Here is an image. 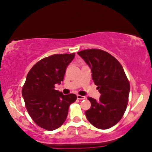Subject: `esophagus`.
Here are the masks:
<instances>
[{
	"instance_id": "1",
	"label": "esophagus",
	"mask_w": 152,
	"mask_h": 152,
	"mask_svg": "<svg viewBox=\"0 0 152 152\" xmlns=\"http://www.w3.org/2000/svg\"><path fill=\"white\" fill-rule=\"evenodd\" d=\"M77 99H79V100H82V99H85V96H81V95H79V94H78V95H77Z\"/></svg>"
}]
</instances>
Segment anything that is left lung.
<instances>
[{
    "label": "left lung",
    "mask_w": 152,
    "mask_h": 152,
    "mask_svg": "<svg viewBox=\"0 0 152 152\" xmlns=\"http://www.w3.org/2000/svg\"><path fill=\"white\" fill-rule=\"evenodd\" d=\"M92 72V78L101 93L99 101L89 97L91 109L85 114L95 127L109 129L119 121L128 103L130 84L119 61L110 53L96 49L78 52Z\"/></svg>",
    "instance_id": "obj_1"
}]
</instances>
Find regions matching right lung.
Here are the masks:
<instances>
[{"mask_svg":"<svg viewBox=\"0 0 152 152\" xmlns=\"http://www.w3.org/2000/svg\"><path fill=\"white\" fill-rule=\"evenodd\" d=\"M75 53L55 54L36 63L27 74L22 89L25 107L34 122L48 131L63 124L76 95H64L54 89L64 80L67 66Z\"/></svg>","mask_w":152,"mask_h":152,"instance_id":"obj_1","label":"right lung"}]
</instances>
